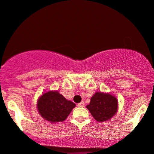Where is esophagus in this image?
Segmentation results:
<instances>
[{"label":"esophagus","mask_w":154,"mask_h":154,"mask_svg":"<svg viewBox=\"0 0 154 154\" xmlns=\"http://www.w3.org/2000/svg\"><path fill=\"white\" fill-rule=\"evenodd\" d=\"M77 106L80 107H83L85 106V103L83 101L81 102V103H78V104H77Z\"/></svg>","instance_id":"1"}]
</instances>
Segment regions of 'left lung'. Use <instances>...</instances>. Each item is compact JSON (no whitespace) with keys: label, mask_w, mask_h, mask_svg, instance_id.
<instances>
[{"label":"left lung","mask_w":154,"mask_h":154,"mask_svg":"<svg viewBox=\"0 0 154 154\" xmlns=\"http://www.w3.org/2000/svg\"><path fill=\"white\" fill-rule=\"evenodd\" d=\"M87 108L97 121L103 122L110 119L116 113L118 100L110 94L97 92L91 97Z\"/></svg>","instance_id":"8db88e82"}]
</instances>
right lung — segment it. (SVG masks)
Instances as JSON below:
<instances>
[{
    "label": "right lung",
    "mask_w": 154,
    "mask_h": 154,
    "mask_svg": "<svg viewBox=\"0 0 154 154\" xmlns=\"http://www.w3.org/2000/svg\"><path fill=\"white\" fill-rule=\"evenodd\" d=\"M75 105L73 102L66 100L57 91L46 92L37 102V108L41 116L52 123L66 120Z\"/></svg>",
    "instance_id": "1"
}]
</instances>
